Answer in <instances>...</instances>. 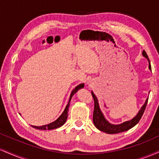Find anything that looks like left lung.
I'll return each instance as SVG.
<instances>
[{"label":"left lung","instance_id":"8db88e82","mask_svg":"<svg viewBox=\"0 0 159 159\" xmlns=\"http://www.w3.org/2000/svg\"><path fill=\"white\" fill-rule=\"evenodd\" d=\"M142 55L145 58L147 59V61H148L149 70L151 71L152 70H151L150 59H149L146 52L144 50L142 52ZM91 93L95 102L94 112H93V123H94V125L95 126V127H96L97 129L102 132H104V133H108V134H116V133H121V132L127 131L129 130V129H131L132 127H133L134 126L136 125V124L139 123V121H140L143 114H144L145 108H146L147 104V101H148V98H147L146 99V101H145L144 104L142 105V107H141L140 110L138 112L136 116H135L134 118H132L131 120L126 121L123 122V123L119 124H113L110 123V122L105 118L104 114L101 112L100 107H99L98 98H96V96H95L94 93H93V91L91 92Z\"/></svg>","mask_w":159,"mask_h":159}]
</instances>
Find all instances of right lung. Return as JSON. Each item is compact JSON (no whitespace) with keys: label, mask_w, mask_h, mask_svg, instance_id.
Listing matches in <instances>:
<instances>
[{"label":"right lung","mask_w":159,"mask_h":159,"mask_svg":"<svg viewBox=\"0 0 159 159\" xmlns=\"http://www.w3.org/2000/svg\"><path fill=\"white\" fill-rule=\"evenodd\" d=\"M84 84H81L78 85L77 87H76L72 91L71 94H70V99H69V101H68V104H66V107H65L64 112H62V114L59 117L57 118L56 120H55V121L52 122V123L49 124H46V125H43V126H40V127H38V126H33V125H31L32 127L35 128V129H43V130H47V129H57V128L61 127L62 125H64L65 124V122H66V119H67V116H68V110H69V107H70V101H71V99L72 98V96H73L74 94H75L80 89H82V88H84Z\"/></svg>","instance_id":"obj_1"}]
</instances>
